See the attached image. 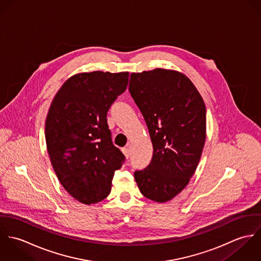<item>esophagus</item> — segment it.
<instances>
[{"mask_svg":"<svg viewBox=\"0 0 261 261\" xmlns=\"http://www.w3.org/2000/svg\"><path fill=\"white\" fill-rule=\"evenodd\" d=\"M122 152H123V154H124L126 158H128V156H129V149H128V147L123 148V149H122Z\"/></svg>","mask_w":261,"mask_h":261,"instance_id":"esophagus-1","label":"esophagus"}]
</instances>
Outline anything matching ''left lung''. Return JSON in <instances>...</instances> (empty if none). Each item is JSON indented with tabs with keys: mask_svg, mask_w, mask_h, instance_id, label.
Masks as SVG:
<instances>
[{
	"mask_svg": "<svg viewBox=\"0 0 261 261\" xmlns=\"http://www.w3.org/2000/svg\"><path fill=\"white\" fill-rule=\"evenodd\" d=\"M128 90L149 128L153 153L135 172L141 193L165 203L181 193L199 164L206 140V108L186 75L169 69L132 73Z\"/></svg>",
	"mask_w": 261,
	"mask_h": 261,
	"instance_id": "left-lung-1",
	"label": "left lung"
}]
</instances>
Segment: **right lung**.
<instances>
[{
	"label": "right lung",
	"instance_id": "1",
	"mask_svg": "<svg viewBox=\"0 0 261 261\" xmlns=\"http://www.w3.org/2000/svg\"><path fill=\"white\" fill-rule=\"evenodd\" d=\"M127 82L128 72L73 75L47 114L45 139L52 167L63 188L85 205L110 195L114 172L124 162L112 144L107 115Z\"/></svg>",
	"mask_w": 261,
	"mask_h": 261
}]
</instances>
